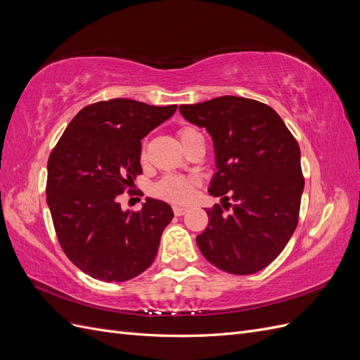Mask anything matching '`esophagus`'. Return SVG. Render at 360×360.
Instances as JSON below:
<instances>
[{"mask_svg":"<svg viewBox=\"0 0 360 360\" xmlns=\"http://www.w3.org/2000/svg\"><path fill=\"white\" fill-rule=\"evenodd\" d=\"M172 210H174V214H176V216H183L184 213L188 212L186 207H180V205H174Z\"/></svg>","mask_w":360,"mask_h":360,"instance_id":"obj_1","label":"esophagus"}]
</instances>
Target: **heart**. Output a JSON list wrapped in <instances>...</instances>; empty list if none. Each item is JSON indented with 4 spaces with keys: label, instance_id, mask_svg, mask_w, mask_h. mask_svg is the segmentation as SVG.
Segmentation results:
<instances>
[{
    "label": "heart",
    "instance_id": "obj_1",
    "mask_svg": "<svg viewBox=\"0 0 360 360\" xmlns=\"http://www.w3.org/2000/svg\"><path fill=\"white\" fill-rule=\"evenodd\" d=\"M200 132L192 126L181 127L179 130V136L181 144L184 146L191 141L192 138L198 136ZM198 184L197 177L192 176H180V174H168V176L162 177L155 186H153V193L158 198L167 200L169 202H176V204H186L192 200L193 197V191L195 186Z\"/></svg>",
    "mask_w": 360,
    "mask_h": 360
}]
</instances>
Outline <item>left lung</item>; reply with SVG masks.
<instances>
[{
	"label": "left lung",
	"mask_w": 360,
	"mask_h": 360,
	"mask_svg": "<svg viewBox=\"0 0 360 360\" xmlns=\"http://www.w3.org/2000/svg\"><path fill=\"white\" fill-rule=\"evenodd\" d=\"M180 112L212 135L217 172L209 192L222 197V205L205 210L201 254L226 274H257L282 252L299 222L304 179L297 141L274 108L246 97L181 105Z\"/></svg>",
	"instance_id": "8db88e82"
}]
</instances>
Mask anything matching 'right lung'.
Masks as SVG:
<instances>
[{
  "label": "right lung",
  "mask_w": 360,
  "mask_h": 360,
  "mask_svg": "<svg viewBox=\"0 0 360 360\" xmlns=\"http://www.w3.org/2000/svg\"><path fill=\"white\" fill-rule=\"evenodd\" d=\"M176 110L130 99L96 102L73 117L52 150L46 202L53 228L64 254L94 279L129 281L153 263L172 209L146 198L139 212H123L118 195L143 174L141 139Z\"/></svg>",
  "instance_id": "obj_1"
}]
</instances>
